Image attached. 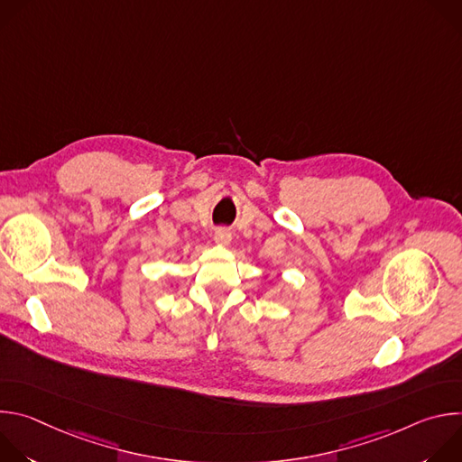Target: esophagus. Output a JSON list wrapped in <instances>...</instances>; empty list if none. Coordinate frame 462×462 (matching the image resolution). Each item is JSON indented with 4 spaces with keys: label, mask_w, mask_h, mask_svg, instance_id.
Instances as JSON below:
<instances>
[{
    "label": "esophagus",
    "mask_w": 462,
    "mask_h": 462,
    "mask_svg": "<svg viewBox=\"0 0 462 462\" xmlns=\"http://www.w3.org/2000/svg\"><path fill=\"white\" fill-rule=\"evenodd\" d=\"M214 241L217 243V245H230V241H232V234H230V230H226V228H217L216 230V234H214Z\"/></svg>",
    "instance_id": "esophagus-1"
}]
</instances>
